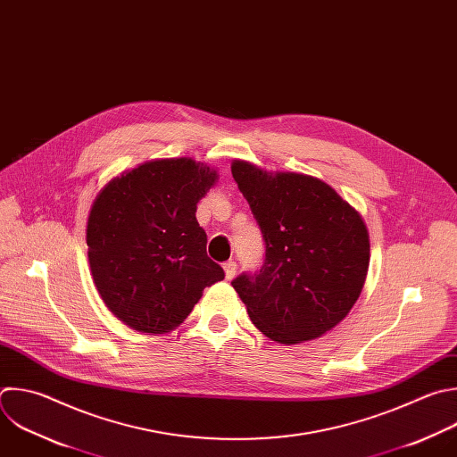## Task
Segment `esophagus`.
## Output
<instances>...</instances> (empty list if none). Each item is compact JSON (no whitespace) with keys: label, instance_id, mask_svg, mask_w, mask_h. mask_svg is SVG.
Listing matches in <instances>:
<instances>
[{"label":"esophagus","instance_id":"34e87169","mask_svg":"<svg viewBox=\"0 0 457 457\" xmlns=\"http://www.w3.org/2000/svg\"><path fill=\"white\" fill-rule=\"evenodd\" d=\"M224 272H226V278H228V279H233L235 274H237V262H233V260L226 262V263H224Z\"/></svg>","mask_w":457,"mask_h":457}]
</instances>
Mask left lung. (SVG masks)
Listing matches in <instances>:
<instances>
[{"label":"left lung","mask_w":457,"mask_h":457,"mask_svg":"<svg viewBox=\"0 0 457 457\" xmlns=\"http://www.w3.org/2000/svg\"><path fill=\"white\" fill-rule=\"evenodd\" d=\"M265 260L231 281L254 327L281 345L312 341L339 325L359 299L370 265V235L359 212L321 179L269 174L233 162Z\"/></svg>","instance_id":"left-lung-1"}]
</instances>
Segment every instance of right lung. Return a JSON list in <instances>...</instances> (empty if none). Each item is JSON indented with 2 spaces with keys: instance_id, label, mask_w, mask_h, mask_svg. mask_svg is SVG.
Here are the masks:
<instances>
[{
  "instance_id": "right-lung-1",
  "label": "right lung",
  "mask_w": 457,
  "mask_h": 457,
  "mask_svg": "<svg viewBox=\"0 0 457 457\" xmlns=\"http://www.w3.org/2000/svg\"><path fill=\"white\" fill-rule=\"evenodd\" d=\"M217 172L190 158L139 165L96 195L86 229L87 258L105 307L145 334L179 327L224 270L206 254L197 203Z\"/></svg>"
}]
</instances>
